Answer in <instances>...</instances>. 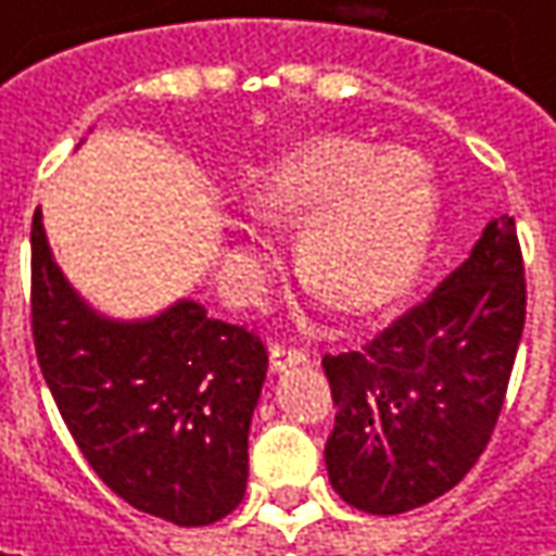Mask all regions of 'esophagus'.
<instances>
[{
    "label": "esophagus",
    "instance_id": "34e87169",
    "mask_svg": "<svg viewBox=\"0 0 556 556\" xmlns=\"http://www.w3.org/2000/svg\"><path fill=\"white\" fill-rule=\"evenodd\" d=\"M308 362V352L305 349H286V345H270V368L274 371H286L292 365H305Z\"/></svg>",
    "mask_w": 556,
    "mask_h": 556
}]
</instances>
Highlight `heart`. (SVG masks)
I'll return each mask as SVG.
<instances>
[{
	"mask_svg": "<svg viewBox=\"0 0 556 556\" xmlns=\"http://www.w3.org/2000/svg\"><path fill=\"white\" fill-rule=\"evenodd\" d=\"M248 207L277 229L308 223L299 248L305 282L330 308L375 314L418 277L438 191L415 150L330 135L282 153L251 188ZM264 264V248L251 239L229 248V270L245 286Z\"/></svg>",
	"mask_w": 556,
	"mask_h": 556,
	"instance_id": "1",
	"label": "heart"
}]
</instances>
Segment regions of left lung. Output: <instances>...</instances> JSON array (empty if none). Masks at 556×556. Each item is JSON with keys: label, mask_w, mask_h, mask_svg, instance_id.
I'll use <instances>...</instances> for the list:
<instances>
[{"label": "left lung", "mask_w": 556, "mask_h": 556, "mask_svg": "<svg viewBox=\"0 0 556 556\" xmlns=\"http://www.w3.org/2000/svg\"><path fill=\"white\" fill-rule=\"evenodd\" d=\"M522 324V251L501 216L425 305L362 352L324 355L337 406L324 459L345 504L396 516L466 478L504 408Z\"/></svg>", "instance_id": "left-lung-1"}]
</instances>
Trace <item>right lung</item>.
<instances>
[{
  "mask_svg": "<svg viewBox=\"0 0 556 556\" xmlns=\"http://www.w3.org/2000/svg\"><path fill=\"white\" fill-rule=\"evenodd\" d=\"M37 362L72 438L125 504L176 526H211L242 504L248 431L267 377L254 333L179 299L150 317L97 311L30 229Z\"/></svg>",
  "mask_w": 556,
  "mask_h": 556,
  "instance_id": "add662e5",
  "label": "right lung"
}]
</instances>
